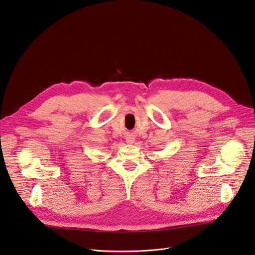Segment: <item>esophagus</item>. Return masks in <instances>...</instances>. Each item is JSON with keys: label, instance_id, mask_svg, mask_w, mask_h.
Instances as JSON below:
<instances>
[{"label": "esophagus", "instance_id": "esophagus-1", "mask_svg": "<svg viewBox=\"0 0 255 255\" xmlns=\"http://www.w3.org/2000/svg\"><path fill=\"white\" fill-rule=\"evenodd\" d=\"M126 142H127L128 144H132V143L134 142V138H133L132 136H128V137L126 138Z\"/></svg>", "mask_w": 255, "mask_h": 255}]
</instances>
